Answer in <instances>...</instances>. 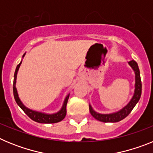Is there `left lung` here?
<instances>
[{"instance_id": "8db88e82", "label": "left lung", "mask_w": 153, "mask_h": 153, "mask_svg": "<svg viewBox=\"0 0 153 153\" xmlns=\"http://www.w3.org/2000/svg\"><path fill=\"white\" fill-rule=\"evenodd\" d=\"M129 65L131 67V68L133 70L135 74V90L133 96L132 97L129 102L124 107L120 109V110L114 113H100L96 112L93 109L91 105H89L90 107V112L91 115L93 116L96 120L103 123H117L120 121V120H123L124 118L128 116L132 109L135 107L137 102L140 100V97H141L142 93V83H141V78H140V69L138 67V64L135 60H131L128 62Z\"/></svg>"}]
</instances>
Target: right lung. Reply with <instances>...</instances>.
Returning a JSON list of instances; mask_svg holds the SVG:
<instances>
[{
	"label": "right lung",
	"instance_id": "1",
	"mask_svg": "<svg viewBox=\"0 0 153 153\" xmlns=\"http://www.w3.org/2000/svg\"><path fill=\"white\" fill-rule=\"evenodd\" d=\"M25 54H26V53L23 55V58L24 57ZM21 63H22V60H21V63H19L17 66V67H16L15 73H14V76H13V97H14V99H15V101L16 102H17V104L21 108V109H22L23 111L26 113L31 120L35 121V122L39 123H56L60 122L61 120H63V119L65 118L66 114H67V101H68L69 97H70V93H68L67 95V97H65L61 109L55 113H51V114H50V113H42V112L36 111V110H33V109H29V108H27L24 103H23L22 101L21 100V99L19 97L18 93H17V88H16L17 75V73H18L19 68L21 67Z\"/></svg>",
	"mask_w": 153,
	"mask_h": 153
}]
</instances>
